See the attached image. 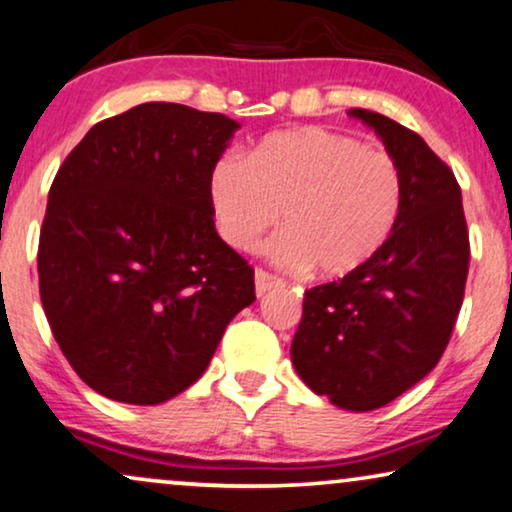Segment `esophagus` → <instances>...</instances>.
I'll return each instance as SVG.
<instances>
[{
	"mask_svg": "<svg viewBox=\"0 0 512 512\" xmlns=\"http://www.w3.org/2000/svg\"><path fill=\"white\" fill-rule=\"evenodd\" d=\"M276 285H283V281L278 276H274V274H269V271H264V269H257L255 271V290H257V295H264V292L267 290H271V288H276Z\"/></svg>",
	"mask_w": 512,
	"mask_h": 512,
	"instance_id": "obj_1",
	"label": "esophagus"
}]
</instances>
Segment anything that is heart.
<instances>
[{
	"label": "heart",
	"instance_id": "obj_1",
	"mask_svg": "<svg viewBox=\"0 0 512 512\" xmlns=\"http://www.w3.org/2000/svg\"><path fill=\"white\" fill-rule=\"evenodd\" d=\"M220 236L252 250L281 213L269 255L283 267L339 278L365 267L398 227L403 170L391 154L323 128L264 138L248 161L222 154L210 173Z\"/></svg>",
	"mask_w": 512,
	"mask_h": 512
}]
</instances>
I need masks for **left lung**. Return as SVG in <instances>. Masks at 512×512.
I'll use <instances>...</instances> for the list:
<instances>
[{
  "instance_id": "1",
  "label": "left lung",
  "mask_w": 512,
  "mask_h": 512,
  "mask_svg": "<svg viewBox=\"0 0 512 512\" xmlns=\"http://www.w3.org/2000/svg\"><path fill=\"white\" fill-rule=\"evenodd\" d=\"M398 161V227L365 267L304 292L290 353L304 384L342 410L370 412L438 365L459 318L470 243L452 168L410 128L349 109Z\"/></svg>"
}]
</instances>
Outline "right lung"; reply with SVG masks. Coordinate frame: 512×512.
<instances>
[{
	"mask_svg": "<svg viewBox=\"0 0 512 512\" xmlns=\"http://www.w3.org/2000/svg\"><path fill=\"white\" fill-rule=\"evenodd\" d=\"M238 124L145 102L95 124L49 192L37 271L53 337L93 391L159 405L206 372L255 271L217 236L210 173Z\"/></svg>",
	"mask_w": 512,
	"mask_h": 512,
	"instance_id": "1",
	"label": "right lung"
}]
</instances>
